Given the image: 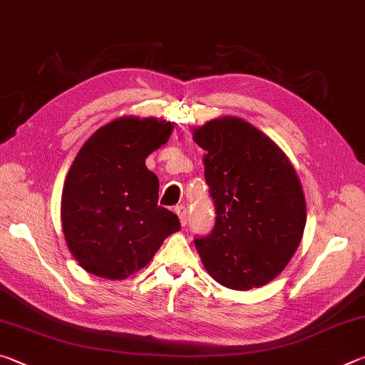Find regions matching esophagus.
Returning a JSON list of instances; mask_svg holds the SVG:
<instances>
[{
	"mask_svg": "<svg viewBox=\"0 0 365 365\" xmlns=\"http://www.w3.org/2000/svg\"><path fill=\"white\" fill-rule=\"evenodd\" d=\"M175 212H177V215H178V219H180L182 225H187V222H188V211H187V207H185L183 205L177 206V207H175Z\"/></svg>",
	"mask_w": 365,
	"mask_h": 365,
	"instance_id": "1",
	"label": "esophagus"
}]
</instances>
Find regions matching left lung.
Masks as SVG:
<instances>
[{"label":"left lung","instance_id":"left-lung-1","mask_svg":"<svg viewBox=\"0 0 365 365\" xmlns=\"http://www.w3.org/2000/svg\"><path fill=\"white\" fill-rule=\"evenodd\" d=\"M215 224L195 246L212 279L232 289L274 280L298 250L306 201L292 163L269 137L235 117L195 128Z\"/></svg>","mask_w":365,"mask_h":365}]
</instances>
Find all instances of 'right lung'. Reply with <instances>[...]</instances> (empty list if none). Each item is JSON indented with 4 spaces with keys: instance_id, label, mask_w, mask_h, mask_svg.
<instances>
[{
    "instance_id": "obj_1",
    "label": "right lung",
    "mask_w": 365,
    "mask_h": 365,
    "mask_svg": "<svg viewBox=\"0 0 365 365\" xmlns=\"http://www.w3.org/2000/svg\"><path fill=\"white\" fill-rule=\"evenodd\" d=\"M174 123L122 117L86 140L67 174L61 219L67 246L90 274L122 280L151 261L177 215L158 206L159 180L145 159Z\"/></svg>"
}]
</instances>
